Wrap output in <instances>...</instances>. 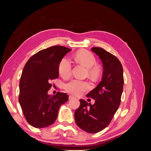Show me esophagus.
<instances>
[{
  "mask_svg": "<svg viewBox=\"0 0 151 151\" xmlns=\"http://www.w3.org/2000/svg\"><path fill=\"white\" fill-rule=\"evenodd\" d=\"M74 97L73 96H71V95H70L69 97H68V99H74Z\"/></svg>",
  "mask_w": 151,
  "mask_h": 151,
  "instance_id": "esophagus-1",
  "label": "esophagus"
}]
</instances>
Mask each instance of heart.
I'll return each mask as SVG.
<instances>
[{
  "label": "heart",
  "mask_w": 151,
  "mask_h": 151,
  "mask_svg": "<svg viewBox=\"0 0 151 151\" xmlns=\"http://www.w3.org/2000/svg\"><path fill=\"white\" fill-rule=\"evenodd\" d=\"M75 58L79 63L88 68V74L91 77L96 78L99 76L100 68L96 65V60L93 53L86 50H82L76 54ZM58 72L64 79L68 78L70 76L72 63L67 57L63 58L59 63ZM89 88L90 86L88 83L78 79H73L65 85V89L67 92L75 96L82 94L85 91L89 90Z\"/></svg>",
  "instance_id": "b5f03b06"
}]
</instances>
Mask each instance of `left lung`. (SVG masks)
<instances>
[{"instance_id":"1","label":"left lung","mask_w":151,"mask_h":151,"mask_svg":"<svg viewBox=\"0 0 151 151\" xmlns=\"http://www.w3.org/2000/svg\"><path fill=\"white\" fill-rule=\"evenodd\" d=\"M91 50L103 63L102 79L86 95L95 99L94 104L80 99L74 117L80 129L94 134L106 128L115 115L120 104L124 80L122 63L115 56L99 47H93Z\"/></svg>"}]
</instances>
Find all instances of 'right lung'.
I'll return each instance as SVG.
<instances>
[{
	"mask_svg": "<svg viewBox=\"0 0 151 151\" xmlns=\"http://www.w3.org/2000/svg\"><path fill=\"white\" fill-rule=\"evenodd\" d=\"M71 49L53 46L32 56L22 70L19 82V102L29 124L35 128L47 127L56 120L58 109L68 96L58 92L48 94L52 80L58 77V65Z\"/></svg>",
	"mask_w": 151,
	"mask_h": 151,
	"instance_id": "1",
	"label": "right lung"
}]
</instances>
